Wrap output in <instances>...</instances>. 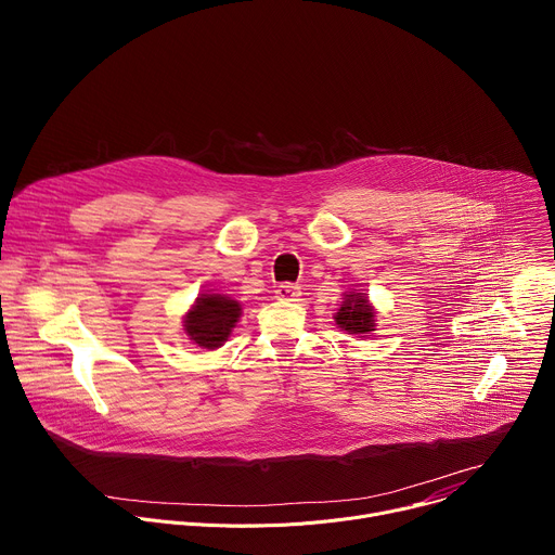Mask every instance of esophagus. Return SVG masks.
I'll list each match as a JSON object with an SVG mask.
<instances>
[{
    "instance_id": "1",
    "label": "esophagus",
    "mask_w": 555,
    "mask_h": 555,
    "mask_svg": "<svg viewBox=\"0 0 555 555\" xmlns=\"http://www.w3.org/2000/svg\"><path fill=\"white\" fill-rule=\"evenodd\" d=\"M298 296H300V287L294 285V283H283L276 289L279 300H298Z\"/></svg>"
}]
</instances>
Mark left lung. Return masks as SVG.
<instances>
[{
	"label": "left lung",
	"mask_w": 555,
	"mask_h": 555,
	"mask_svg": "<svg viewBox=\"0 0 555 555\" xmlns=\"http://www.w3.org/2000/svg\"><path fill=\"white\" fill-rule=\"evenodd\" d=\"M334 319L340 330L356 334V336L375 332V311H373V305L369 302V296L362 292L345 294L343 305Z\"/></svg>",
	"instance_id": "obj_1"
}]
</instances>
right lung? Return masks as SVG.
<instances>
[{
    "label": "right lung",
    "instance_id": "right-lung-1",
    "mask_svg": "<svg viewBox=\"0 0 555 555\" xmlns=\"http://www.w3.org/2000/svg\"><path fill=\"white\" fill-rule=\"evenodd\" d=\"M242 315V305L225 294H202L184 315L186 336L202 349L221 347L236 321Z\"/></svg>",
    "mask_w": 555,
    "mask_h": 555
}]
</instances>
